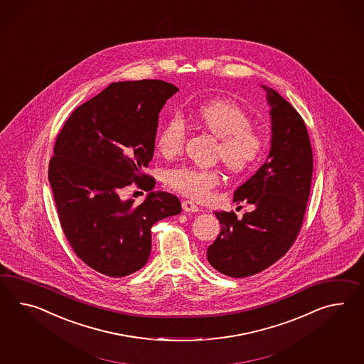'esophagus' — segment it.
Listing matches in <instances>:
<instances>
[{"mask_svg":"<svg viewBox=\"0 0 364 364\" xmlns=\"http://www.w3.org/2000/svg\"><path fill=\"white\" fill-rule=\"evenodd\" d=\"M181 205H183V210L186 212V213H197V212L200 210V208H198L193 201H189V200L183 201V204Z\"/></svg>","mask_w":364,"mask_h":364,"instance_id":"esophagus-1","label":"esophagus"}]
</instances>
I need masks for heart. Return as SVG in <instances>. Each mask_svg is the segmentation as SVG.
<instances>
[{
    "mask_svg": "<svg viewBox=\"0 0 364 364\" xmlns=\"http://www.w3.org/2000/svg\"><path fill=\"white\" fill-rule=\"evenodd\" d=\"M196 121L215 138L218 147L215 156L232 173L252 168L264 152L263 135L251 127L247 112L229 98H215L198 105L193 112ZM186 129L183 118L173 116L161 126L156 147L164 158L178 155L186 144ZM167 183L183 195L197 200L210 196L214 186L221 183V173L215 168L183 166L167 172Z\"/></svg>",
    "mask_w": 364,
    "mask_h": 364,
    "instance_id": "1",
    "label": "heart"
}]
</instances>
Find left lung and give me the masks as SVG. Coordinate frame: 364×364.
<instances>
[{"instance_id": "obj_1", "label": "left lung", "mask_w": 364, "mask_h": 364, "mask_svg": "<svg viewBox=\"0 0 364 364\" xmlns=\"http://www.w3.org/2000/svg\"><path fill=\"white\" fill-rule=\"evenodd\" d=\"M271 107V150L254 176L234 192V203L254 210L238 218L214 212L221 232L208 247V262L230 277H247L272 266L291 248L301 229L311 193L313 154L306 126L276 90L262 85Z\"/></svg>"}]
</instances>
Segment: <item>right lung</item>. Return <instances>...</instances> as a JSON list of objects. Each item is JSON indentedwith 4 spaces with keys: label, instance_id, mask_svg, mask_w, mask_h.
Segmentation results:
<instances>
[{
    "label": "right lung",
    "instance_id": "1",
    "mask_svg": "<svg viewBox=\"0 0 364 364\" xmlns=\"http://www.w3.org/2000/svg\"><path fill=\"white\" fill-rule=\"evenodd\" d=\"M178 87L161 80L112 82L77 107L58 134L48 180L65 238L87 266L122 277L141 269L155 222L181 212L176 196L151 192L141 205L119 192L143 173L155 150L161 107Z\"/></svg>",
    "mask_w": 364,
    "mask_h": 364
}]
</instances>
